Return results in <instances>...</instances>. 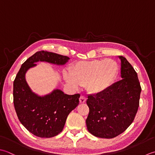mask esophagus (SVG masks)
I'll list each match as a JSON object with an SVG mask.
<instances>
[{
    "mask_svg": "<svg viewBox=\"0 0 155 155\" xmlns=\"http://www.w3.org/2000/svg\"><path fill=\"white\" fill-rule=\"evenodd\" d=\"M79 100H80V102L81 104H83V103H84V102H86V97H85V96H81L80 97V99H79Z\"/></svg>",
    "mask_w": 155,
    "mask_h": 155,
    "instance_id": "1",
    "label": "esophagus"
}]
</instances>
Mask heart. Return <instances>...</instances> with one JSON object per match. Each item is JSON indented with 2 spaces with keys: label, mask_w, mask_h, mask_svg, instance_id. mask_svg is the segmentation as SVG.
Wrapping results in <instances>:
<instances>
[{
  "label": "heart",
  "mask_w": 155,
  "mask_h": 155,
  "mask_svg": "<svg viewBox=\"0 0 155 155\" xmlns=\"http://www.w3.org/2000/svg\"><path fill=\"white\" fill-rule=\"evenodd\" d=\"M118 74V66L114 60L94 59L78 62L65 79L75 87L86 85L88 92L97 95L110 87Z\"/></svg>",
  "instance_id": "1"
}]
</instances>
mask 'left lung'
Instances as JSON below:
<instances>
[{
	"mask_svg": "<svg viewBox=\"0 0 155 155\" xmlns=\"http://www.w3.org/2000/svg\"><path fill=\"white\" fill-rule=\"evenodd\" d=\"M121 61V80L100 94L87 96V130L96 137L112 138L133 122L139 106L141 87L137 72L127 59Z\"/></svg>",
	"mask_w": 155,
	"mask_h": 155,
	"instance_id": "1",
	"label": "left lung"
}]
</instances>
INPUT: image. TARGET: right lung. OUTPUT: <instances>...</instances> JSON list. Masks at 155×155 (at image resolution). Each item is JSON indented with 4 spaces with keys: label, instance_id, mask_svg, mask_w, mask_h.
I'll return each instance as SVG.
<instances>
[{
    "label": "right lung",
    "instance_id": "add662e5",
    "mask_svg": "<svg viewBox=\"0 0 155 155\" xmlns=\"http://www.w3.org/2000/svg\"><path fill=\"white\" fill-rule=\"evenodd\" d=\"M67 56L45 51H37L23 64L13 82V103L18 118L31 133L41 138H51L63 130L68 116L79 104V94H65L54 90L44 96H38L31 90L25 80L29 69L36 66L35 63L45 61L64 65Z\"/></svg>",
    "mask_w": 155,
    "mask_h": 155
}]
</instances>
